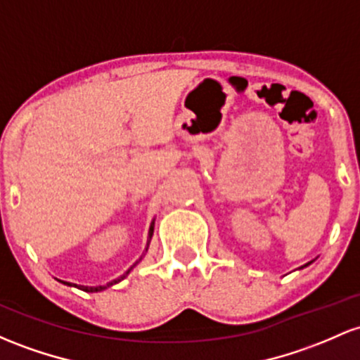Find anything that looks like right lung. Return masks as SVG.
Masks as SVG:
<instances>
[{"label":"right lung","mask_w":360,"mask_h":360,"mask_svg":"<svg viewBox=\"0 0 360 360\" xmlns=\"http://www.w3.org/2000/svg\"><path fill=\"white\" fill-rule=\"evenodd\" d=\"M152 234H153V224L152 225H150V234H148V238H152ZM136 264V263H135ZM129 274V270L128 271H126V274L124 275H122L121 276V278H124V276L126 275H128ZM121 278H117V280H112V282H109L108 283V285H98V287H84V285H80V289L82 290H85V292H98V290H104L105 289V287H109V285H112V283H116V282H120V280ZM68 285H70V283H68Z\"/></svg>","instance_id":"obj_1"}]
</instances>
